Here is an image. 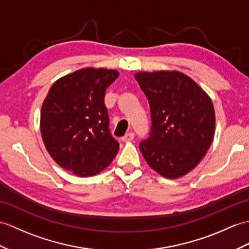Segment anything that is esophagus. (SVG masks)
<instances>
[{
  "label": "esophagus",
  "mask_w": 249,
  "mask_h": 249,
  "mask_svg": "<svg viewBox=\"0 0 249 249\" xmlns=\"http://www.w3.org/2000/svg\"><path fill=\"white\" fill-rule=\"evenodd\" d=\"M134 137H135L134 133H127L124 137H122V141H123V142H129V141H131V140L134 139Z\"/></svg>",
  "instance_id": "1"
}]
</instances>
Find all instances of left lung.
Returning a JSON list of instances; mask_svg holds the SVG:
<instances>
[{
  "mask_svg": "<svg viewBox=\"0 0 249 249\" xmlns=\"http://www.w3.org/2000/svg\"><path fill=\"white\" fill-rule=\"evenodd\" d=\"M135 78L149 99L152 119L150 137L139 146L142 155L161 177H184L199 165L213 142L212 99L178 71H139Z\"/></svg>",
  "mask_w": 249,
  "mask_h": 249,
  "instance_id": "left-lung-1",
  "label": "left lung"
}]
</instances>
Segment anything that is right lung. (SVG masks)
<instances>
[{
    "mask_svg": "<svg viewBox=\"0 0 249 249\" xmlns=\"http://www.w3.org/2000/svg\"><path fill=\"white\" fill-rule=\"evenodd\" d=\"M119 71L86 67L52 84L40 111L46 150L57 165L77 177L96 176L119 151L109 133L105 94Z\"/></svg>",
    "mask_w": 249,
    "mask_h": 249,
    "instance_id": "1",
    "label": "right lung"
}]
</instances>
